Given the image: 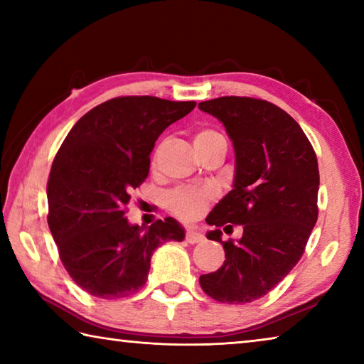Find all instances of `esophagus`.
<instances>
[{
	"mask_svg": "<svg viewBox=\"0 0 364 364\" xmlns=\"http://www.w3.org/2000/svg\"><path fill=\"white\" fill-rule=\"evenodd\" d=\"M186 241H188L189 244L202 242V241H204V234H200L199 231H196V230H189V231L186 232Z\"/></svg>",
	"mask_w": 364,
	"mask_h": 364,
	"instance_id": "34e87169",
	"label": "esophagus"
}]
</instances>
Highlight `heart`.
Here are the masks:
<instances>
[{
	"label": "heart",
	"instance_id": "heart-1",
	"mask_svg": "<svg viewBox=\"0 0 364 364\" xmlns=\"http://www.w3.org/2000/svg\"><path fill=\"white\" fill-rule=\"evenodd\" d=\"M218 141L225 139L218 132L210 130V128H202V130L194 134L196 149H202V147L215 144ZM215 196L217 194H215L212 188L180 186L170 191L167 197H165V204H167V208L176 218L183 221H193L207 210L208 204L215 199Z\"/></svg>",
	"mask_w": 364,
	"mask_h": 364
}]
</instances>
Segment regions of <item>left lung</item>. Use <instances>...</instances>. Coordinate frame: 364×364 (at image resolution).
Returning <instances> with one entry per match:
<instances>
[{
	"mask_svg": "<svg viewBox=\"0 0 364 364\" xmlns=\"http://www.w3.org/2000/svg\"><path fill=\"white\" fill-rule=\"evenodd\" d=\"M199 109L223 122L236 151L234 189L207 217L226 260L202 274L200 287L221 304H249L286 278L306 247L318 220L319 170L315 149L286 110L247 96H221ZM242 224L239 242L220 230Z\"/></svg>",
	"mask_w": 364,
	"mask_h": 364,
	"instance_id": "obj_1",
	"label": "left lung"
}]
</instances>
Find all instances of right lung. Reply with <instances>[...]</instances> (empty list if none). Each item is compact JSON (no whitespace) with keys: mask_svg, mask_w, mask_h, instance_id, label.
<instances>
[{"mask_svg":"<svg viewBox=\"0 0 364 364\" xmlns=\"http://www.w3.org/2000/svg\"><path fill=\"white\" fill-rule=\"evenodd\" d=\"M194 101L119 96L80 119L54 157L48 178V225L67 273L91 295L122 299L146 284L160 244L183 241L173 218L143 232L125 218L132 191L149 175L151 152Z\"/></svg>","mask_w":364,"mask_h":364,"instance_id":"obj_1","label":"right lung"}]
</instances>
